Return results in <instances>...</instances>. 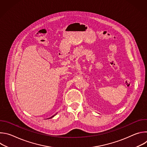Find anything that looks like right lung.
Wrapping results in <instances>:
<instances>
[{
	"label": "right lung",
	"instance_id": "1",
	"mask_svg": "<svg viewBox=\"0 0 147 147\" xmlns=\"http://www.w3.org/2000/svg\"><path fill=\"white\" fill-rule=\"evenodd\" d=\"M56 115V114H55V115H53V116H52V117H50V118H48V119H51V118H52V117H54V116H55V115Z\"/></svg>",
	"mask_w": 147,
	"mask_h": 147
}]
</instances>
